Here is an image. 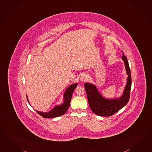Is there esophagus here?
I'll return each instance as SVG.
<instances>
[{"label":"esophagus","mask_w":152,"mask_h":152,"mask_svg":"<svg viewBox=\"0 0 152 152\" xmlns=\"http://www.w3.org/2000/svg\"><path fill=\"white\" fill-rule=\"evenodd\" d=\"M88 79V75L86 73L83 74L80 77V81H86Z\"/></svg>","instance_id":"34e87169"}]
</instances>
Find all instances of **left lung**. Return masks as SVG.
<instances>
[{"instance_id":"left-lung-1","label":"left lung","mask_w":152,"mask_h":152,"mask_svg":"<svg viewBox=\"0 0 152 152\" xmlns=\"http://www.w3.org/2000/svg\"><path fill=\"white\" fill-rule=\"evenodd\" d=\"M122 58L125 63L128 77L124 94L120 98L114 99H104L99 94L95 85L87 83L84 84L88 104L92 111L97 115L102 117L111 116L118 112L129 102L131 88L130 69L126 57L124 55Z\"/></svg>"}]
</instances>
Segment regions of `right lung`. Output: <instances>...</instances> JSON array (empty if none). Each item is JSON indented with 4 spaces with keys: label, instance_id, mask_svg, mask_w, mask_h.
Here are the masks:
<instances>
[{
    "label": "right lung",
    "instance_id": "add662e5",
    "mask_svg": "<svg viewBox=\"0 0 152 152\" xmlns=\"http://www.w3.org/2000/svg\"><path fill=\"white\" fill-rule=\"evenodd\" d=\"M77 84H74L69 86L64 94V103L60 106L55 107L53 110H51L48 113H43L39 111L35 110L40 115L44 118H53L56 117H60L64 115L68 110L71 102L72 96L73 92L74 91V89L76 88ZM27 101L28 99H27Z\"/></svg>",
    "mask_w": 152,
    "mask_h": 152
}]
</instances>
